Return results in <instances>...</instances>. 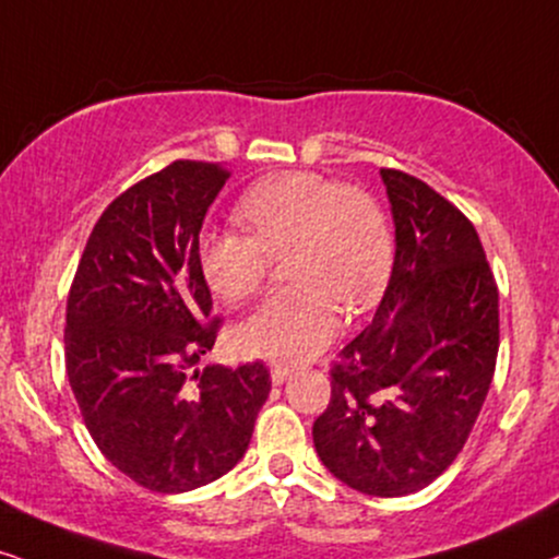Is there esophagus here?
<instances>
[{
	"instance_id": "esophagus-1",
	"label": "esophagus",
	"mask_w": 559,
	"mask_h": 559,
	"mask_svg": "<svg viewBox=\"0 0 559 559\" xmlns=\"http://www.w3.org/2000/svg\"><path fill=\"white\" fill-rule=\"evenodd\" d=\"M288 377H292V369H288V366H273V369H271L273 384H284Z\"/></svg>"
}]
</instances>
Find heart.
Returning a JSON list of instances; mask_svg holds the SVG:
<instances>
[{
  "label": "heart",
  "instance_id": "obj_1",
  "mask_svg": "<svg viewBox=\"0 0 559 559\" xmlns=\"http://www.w3.org/2000/svg\"><path fill=\"white\" fill-rule=\"evenodd\" d=\"M239 229H209L198 263L224 301L263 286L273 258L284 255L294 284L273 292L237 330L247 356L301 364L332 341L341 307L364 309L392 271V231L364 190L320 173H284L252 186L235 209Z\"/></svg>",
  "mask_w": 559,
  "mask_h": 559
}]
</instances>
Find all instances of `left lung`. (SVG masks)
I'll return each instance as SVG.
<instances>
[{
    "instance_id": "8db88e82",
    "label": "left lung",
    "mask_w": 559,
    "mask_h": 559,
    "mask_svg": "<svg viewBox=\"0 0 559 559\" xmlns=\"http://www.w3.org/2000/svg\"><path fill=\"white\" fill-rule=\"evenodd\" d=\"M381 180L397 235L390 284L373 322L337 353L312 436L353 490L400 498L467 443L496 373L500 317L475 224L415 175L381 167Z\"/></svg>"
}]
</instances>
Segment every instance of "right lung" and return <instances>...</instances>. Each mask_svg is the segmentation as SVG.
<instances>
[{"label":"right lung","instance_id":"add662e5","mask_svg":"<svg viewBox=\"0 0 559 559\" xmlns=\"http://www.w3.org/2000/svg\"><path fill=\"white\" fill-rule=\"evenodd\" d=\"M231 169L175 159L103 211L67 299L63 361L105 459L152 492H188L235 467L271 392L263 361L190 369L222 317L198 263L203 216Z\"/></svg>","mask_w":559,"mask_h":559}]
</instances>
